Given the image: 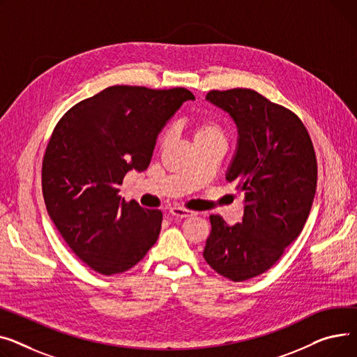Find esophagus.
I'll list each match as a JSON object with an SVG mask.
<instances>
[{"label": "esophagus", "instance_id": "obj_1", "mask_svg": "<svg viewBox=\"0 0 357 357\" xmlns=\"http://www.w3.org/2000/svg\"><path fill=\"white\" fill-rule=\"evenodd\" d=\"M170 215L177 218V219H185V218L195 216L196 213L190 212V211H185V208H181V207H172L170 208Z\"/></svg>", "mask_w": 357, "mask_h": 357}]
</instances>
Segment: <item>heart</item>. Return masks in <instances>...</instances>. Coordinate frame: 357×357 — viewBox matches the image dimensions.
Returning <instances> with one entry per match:
<instances>
[{
  "instance_id": "heart-1",
  "label": "heart",
  "mask_w": 357,
  "mask_h": 357,
  "mask_svg": "<svg viewBox=\"0 0 357 357\" xmlns=\"http://www.w3.org/2000/svg\"><path fill=\"white\" fill-rule=\"evenodd\" d=\"M193 132H195V142H199V141H223L225 142L223 130H222L220 125L215 121H199V122H196ZM169 138H170L169 132L164 134L162 138H161L162 144L169 141Z\"/></svg>"
}]
</instances>
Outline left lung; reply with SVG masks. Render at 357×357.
<instances>
[{
    "instance_id": "8db88e82",
    "label": "left lung",
    "mask_w": 357,
    "mask_h": 357,
    "mask_svg": "<svg viewBox=\"0 0 357 357\" xmlns=\"http://www.w3.org/2000/svg\"><path fill=\"white\" fill-rule=\"evenodd\" d=\"M206 100L238 128L226 181L245 192L241 223L211 216L203 257L218 274L242 282L274 265L307 222L317 185V160L300 118L250 89L212 91Z\"/></svg>"
}]
</instances>
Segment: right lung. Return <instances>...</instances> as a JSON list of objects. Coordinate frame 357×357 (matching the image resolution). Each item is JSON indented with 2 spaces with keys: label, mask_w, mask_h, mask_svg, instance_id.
<instances>
[{
  "label": "right lung",
  "mask_w": 357,
  "mask_h": 357,
  "mask_svg": "<svg viewBox=\"0 0 357 357\" xmlns=\"http://www.w3.org/2000/svg\"><path fill=\"white\" fill-rule=\"evenodd\" d=\"M193 99L184 88L111 86L76 103L56 125L41 170L47 213L99 274L128 271L157 242L162 213L127 203L119 185L128 172L146 170L158 134Z\"/></svg>",
  "instance_id": "right-lung-1"
}]
</instances>
